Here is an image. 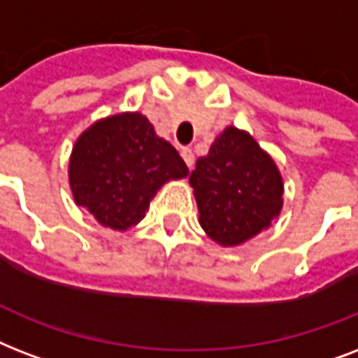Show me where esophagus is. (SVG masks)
<instances>
[{"label":"esophagus","instance_id":"34e87169","mask_svg":"<svg viewBox=\"0 0 358 358\" xmlns=\"http://www.w3.org/2000/svg\"><path fill=\"white\" fill-rule=\"evenodd\" d=\"M181 157L182 160H185V164L192 170V166H194V153H192V149L190 148H182L181 149Z\"/></svg>","mask_w":358,"mask_h":358}]
</instances>
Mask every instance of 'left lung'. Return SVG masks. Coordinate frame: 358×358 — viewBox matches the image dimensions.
I'll return each instance as SVG.
<instances>
[{
	"mask_svg": "<svg viewBox=\"0 0 358 358\" xmlns=\"http://www.w3.org/2000/svg\"><path fill=\"white\" fill-rule=\"evenodd\" d=\"M199 224L210 239L235 246L271 226L282 209V177L256 140L228 127L190 173Z\"/></svg>",
	"mask_w": 358,
	"mask_h": 358,
	"instance_id": "1",
	"label": "left lung"
}]
</instances>
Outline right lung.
<instances>
[{
    "label": "right lung",
    "instance_id": "1",
    "mask_svg": "<svg viewBox=\"0 0 358 358\" xmlns=\"http://www.w3.org/2000/svg\"><path fill=\"white\" fill-rule=\"evenodd\" d=\"M188 173L176 148L155 134L141 113L102 119L80 136L71 155L74 199L112 229L132 228L170 179Z\"/></svg>",
    "mask_w": 358,
    "mask_h": 358
}]
</instances>
